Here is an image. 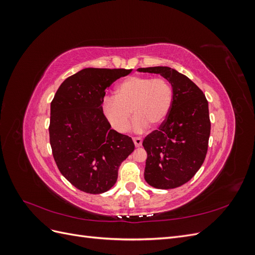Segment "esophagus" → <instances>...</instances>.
Returning <instances> with one entry per match:
<instances>
[{
  "mask_svg": "<svg viewBox=\"0 0 255 255\" xmlns=\"http://www.w3.org/2000/svg\"><path fill=\"white\" fill-rule=\"evenodd\" d=\"M133 141H134V143H135L136 146H140L141 143H142V139H141L140 137H134V138H133Z\"/></svg>",
  "mask_w": 255,
  "mask_h": 255,
  "instance_id": "obj_1",
  "label": "esophagus"
}]
</instances>
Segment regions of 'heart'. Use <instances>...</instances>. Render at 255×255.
Wrapping results in <instances>:
<instances>
[{"label":"heart","instance_id":"heart-1","mask_svg":"<svg viewBox=\"0 0 255 255\" xmlns=\"http://www.w3.org/2000/svg\"><path fill=\"white\" fill-rule=\"evenodd\" d=\"M116 99L107 97L102 103L105 119L118 132H126L132 114L133 128L142 132L148 126L158 128L171 111L173 90L164 79L129 76L116 87Z\"/></svg>","mask_w":255,"mask_h":255}]
</instances>
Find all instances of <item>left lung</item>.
Returning <instances> with one entry per match:
<instances>
[{"mask_svg": "<svg viewBox=\"0 0 255 255\" xmlns=\"http://www.w3.org/2000/svg\"><path fill=\"white\" fill-rule=\"evenodd\" d=\"M159 74L173 90L171 111L166 121L144 138V180L158 189H172L187 183L206 156L211 121L207 100L186 75L169 67L137 69Z\"/></svg>", "mask_w": 255, "mask_h": 255, "instance_id": "left-lung-1", "label": "left lung"}]
</instances>
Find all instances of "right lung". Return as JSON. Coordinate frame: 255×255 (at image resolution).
<instances>
[{"label": "right lung", "instance_id": "add662e5", "mask_svg": "<svg viewBox=\"0 0 255 255\" xmlns=\"http://www.w3.org/2000/svg\"><path fill=\"white\" fill-rule=\"evenodd\" d=\"M132 69L85 68L66 79L51 103L50 143L60 173L87 194H103L135 149L104 117L105 90Z\"/></svg>", "mask_w": 255, "mask_h": 255}]
</instances>
